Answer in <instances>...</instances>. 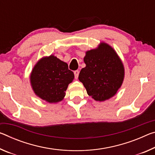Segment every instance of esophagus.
Listing matches in <instances>:
<instances>
[{
    "instance_id": "34e87169",
    "label": "esophagus",
    "mask_w": 155,
    "mask_h": 155,
    "mask_svg": "<svg viewBox=\"0 0 155 155\" xmlns=\"http://www.w3.org/2000/svg\"><path fill=\"white\" fill-rule=\"evenodd\" d=\"M74 77L76 79H77L78 77V74H79V71L78 70H76L74 72Z\"/></svg>"
}]
</instances>
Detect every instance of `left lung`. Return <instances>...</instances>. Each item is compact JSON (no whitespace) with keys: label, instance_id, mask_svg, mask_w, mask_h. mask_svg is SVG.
I'll return each instance as SVG.
<instances>
[{"label":"left lung","instance_id":"obj_1","mask_svg":"<svg viewBox=\"0 0 155 155\" xmlns=\"http://www.w3.org/2000/svg\"><path fill=\"white\" fill-rule=\"evenodd\" d=\"M78 79L87 94L95 101H104L114 97L121 87L124 78L121 60L111 46L101 43L97 48L87 51Z\"/></svg>","mask_w":155,"mask_h":155}]
</instances>
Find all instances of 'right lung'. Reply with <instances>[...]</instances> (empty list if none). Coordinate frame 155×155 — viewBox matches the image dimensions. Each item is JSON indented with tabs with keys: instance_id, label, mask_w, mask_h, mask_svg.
<instances>
[{
	"instance_id": "obj_1",
	"label": "right lung",
	"mask_w": 155,
	"mask_h": 155,
	"mask_svg": "<svg viewBox=\"0 0 155 155\" xmlns=\"http://www.w3.org/2000/svg\"><path fill=\"white\" fill-rule=\"evenodd\" d=\"M74 75L66 63L54 55L41 58L30 74L31 87L36 96L45 101L59 102L65 96Z\"/></svg>"
}]
</instances>
